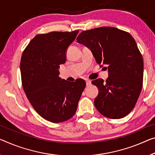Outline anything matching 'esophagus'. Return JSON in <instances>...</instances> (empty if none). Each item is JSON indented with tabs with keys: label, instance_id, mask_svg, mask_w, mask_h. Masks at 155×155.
I'll use <instances>...</instances> for the list:
<instances>
[{
	"label": "esophagus",
	"instance_id": "esophagus-1",
	"mask_svg": "<svg viewBox=\"0 0 155 155\" xmlns=\"http://www.w3.org/2000/svg\"><path fill=\"white\" fill-rule=\"evenodd\" d=\"M86 84H87V86H89L91 84V81L89 79H87L86 80Z\"/></svg>",
	"mask_w": 155,
	"mask_h": 155
}]
</instances>
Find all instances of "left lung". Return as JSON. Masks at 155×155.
Here are the masks:
<instances>
[{"mask_svg": "<svg viewBox=\"0 0 155 155\" xmlns=\"http://www.w3.org/2000/svg\"><path fill=\"white\" fill-rule=\"evenodd\" d=\"M77 41L91 49L97 64L108 66L105 82H91L99 91L94 101L97 110L109 118L125 117L137 103L143 78V60L134 38L118 28L101 27L83 31Z\"/></svg>", "mask_w": 155, "mask_h": 155, "instance_id": "obj_1", "label": "left lung"}]
</instances>
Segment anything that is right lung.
<instances>
[{
  "instance_id": "right-lung-1",
  "label": "right lung",
  "mask_w": 155,
  "mask_h": 155,
  "mask_svg": "<svg viewBox=\"0 0 155 155\" xmlns=\"http://www.w3.org/2000/svg\"><path fill=\"white\" fill-rule=\"evenodd\" d=\"M79 31L39 34L23 52L20 69L26 96L35 110L46 120L61 123L76 112L86 82L79 78L68 82L59 77V65Z\"/></svg>"
}]
</instances>
